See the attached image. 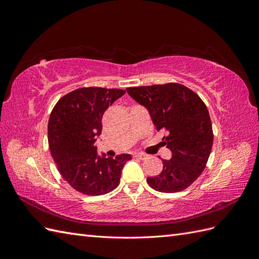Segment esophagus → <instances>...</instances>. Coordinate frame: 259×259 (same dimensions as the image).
<instances>
[{"label":"esophagus","mask_w":259,"mask_h":259,"mask_svg":"<svg viewBox=\"0 0 259 259\" xmlns=\"http://www.w3.org/2000/svg\"><path fill=\"white\" fill-rule=\"evenodd\" d=\"M134 156H135V158L139 159V160H145L148 155L145 154V153H143V152H139V153H136Z\"/></svg>","instance_id":"esophagus-1"}]
</instances>
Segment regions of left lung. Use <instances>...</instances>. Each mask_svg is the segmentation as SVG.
<instances>
[{
  "label": "left lung",
  "mask_w": 259,
  "mask_h": 259,
  "mask_svg": "<svg viewBox=\"0 0 259 259\" xmlns=\"http://www.w3.org/2000/svg\"><path fill=\"white\" fill-rule=\"evenodd\" d=\"M126 91L147 109L156 130L168 133L164 144L171 151V158L162 160V171L148 177V185L165 193L185 190L204 170L213 146V130L205 104L194 92L178 83Z\"/></svg>",
  "instance_id": "8db88e82"
}]
</instances>
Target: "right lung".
Returning a JSON list of instances; mask_svg holds the SVG:
<instances>
[{
	"label": "right lung",
	"instance_id": "1",
	"mask_svg": "<svg viewBox=\"0 0 259 259\" xmlns=\"http://www.w3.org/2000/svg\"><path fill=\"white\" fill-rule=\"evenodd\" d=\"M125 91L84 88L62 97L49 121V145L61 176L76 191L100 195L119 186L122 169L131 154L113 159L99 154L96 142L103 130V115Z\"/></svg>",
	"mask_w": 259,
	"mask_h": 259
}]
</instances>
